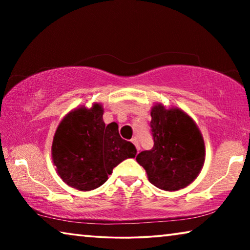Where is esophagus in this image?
Returning <instances> with one entry per match:
<instances>
[{"instance_id":"obj_1","label":"esophagus","mask_w":250,"mask_h":250,"mask_svg":"<svg viewBox=\"0 0 250 250\" xmlns=\"http://www.w3.org/2000/svg\"><path fill=\"white\" fill-rule=\"evenodd\" d=\"M131 141H132V143H133V145L135 146V147H137V150H138V152H139V151H140V149H141V146H140V143H139V139H138V138H133V139H132V140H131Z\"/></svg>"}]
</instances>
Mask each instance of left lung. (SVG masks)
Returning <instances> with one entry per match:
<instances>
[{"label":"left lung","mask_w":250,"mask_h":250,"mask_svg":"<svg viewBox=\"0 0 250 250\" xmlns=\"http://www.w3.org/2000/svg\"><path fill=\"white\" fill-rule=\"evenodd\" d=\"M154 146L137 161L150 183L164 191H177L196 179L205 160L204 140L195 122L180 109L156 104L151 110Z\"/></svg>","instance_id":"1"}]
</instances>
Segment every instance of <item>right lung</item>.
Listing matches in <instances>:
<instances>
[{
	"instance_id": "add662e5",
	"label": "right lung",
	"mask_w": 250,
	"mask_h": 250,
	"mask_svg": "<svg viewBox=\"0 0 250 250\" xmlns=\"http://www.w3.org/2000/svg\"><path fill=\"white\" fill-rule=\"evenodd\" d=\"M104 109L96 104L68 113L55 133L52 155L58 175L79 191H91L103 185L113 167L137 149L120 137L118 125L103 120Z\"/></svg>"
}]
</instances>
